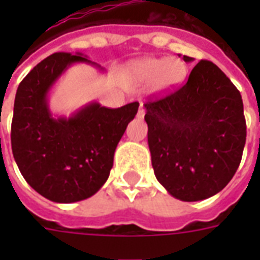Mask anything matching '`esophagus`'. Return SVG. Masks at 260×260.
<instances>
[{
    "mask_svg": "<svg viewBox=\"0 0 260 260\" xmlns=\"http://www.w3.org/2000/svg\"><path fill=\"white\" fill-rule=\"evenodd\" d=\"M144 114H146V109H144L143 104H140V108H139V110H138V117L143 118L144 117Z\"/></svg>",
    "mask_w": 260,
    "mask_h": 260,
    "instance_id": "obj_1",
    "label": "esophagus"
}]
</instances>
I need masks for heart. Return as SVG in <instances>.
Wrapping results in <instances>:
<instances>
[{
	"instance_id": "heart-1",
	"label": "heart",
	"mask_w": 260,
	"mask_h": 260,
	"mask_svg": "<svg viewBox=\"0 0 260 260\" xmlns=\"http://www.w3.org/2000/svg\"><path fill=\"white\" fill-rule=\"evenodd\" d=\"M135 78L142 82H152L158 91H169L177 87L186 77L185 63L177 58H144L131 64Z\"/></svg>"
}]
</instances>
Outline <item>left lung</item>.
Listing matches in <instances>:
<instances>
[{
	"mask_svg": "<svg viewBox=\"0 0 260 260\" xmlns=\"http://www.w3.org/2000/svg\"><path fill=\"white\" fill-rule=\"evenodd\" d=\"M144 108L152 167L165 189L189 202L221 191L238 170L247 136L242 95L231 79L202 59L183 86Z\"/></svg>",
	"mask_w": 260,
	"mask_h": 260,
	"instance_id": "obj_1",
	"label": "left lung"
}]
</instances>
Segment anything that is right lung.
Returning <instances> with one entry per match:
<instances>
[{
    "label": "right lung",
    "instance_id": "1",
    "mask_svg": "<svg viewBox=\"0 0 260 260\" xmlns=\"http://www.w3.org/2000/svg\"><path fill=\"white\" fill-rule=\"evenodd\" d=\"M79 62L95 64L82 54L56 52L28 73L16 93L10 132L24 179L43 197L62 204L86 200L101 189L139 109V102L117 109L91 102L69 118L52 117L47 94L67 67Z\"/></svg>",
    "mask_w": 260,
    "mask_h": 260
}]
</instances>
